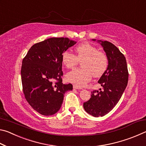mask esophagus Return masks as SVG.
<instances>
[{"instance_id":"1","label":"esophagus","mask_w":146,"mask_h":146,"mask_svg":"<svg viewBox=\"0 0 146 146\" xmlns=\"http://www.w3.org/2000/svg\"><path fill=\"white\" fill-rule=\"evenodd\" d=\"M73 88L74 89H76V90H82V88H80V87H78V86H76V85H73Z\"/></svg>"}]
</instances>
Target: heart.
<instances>
[{
	"label": "heart",
	"mask_w": 146,
	"mask_h": 146,
	"mask_svg": "<svg viewBox=\"0 0 146 146\" xmlns=\"http://www.w3.org/2000/svg\"><path fill=\"white\" fill-rule=\"evenodd\" d=\"M75 55L66 51L62 54V62L68 69L73 68L81 62L82 68L74 69L66 75L67 80L78 86H84L95 77L102 76L108 66L106 54L88 42L79 44L75 48Z\"/></svg>",
	"instance_id": "1"
}]
</instances>
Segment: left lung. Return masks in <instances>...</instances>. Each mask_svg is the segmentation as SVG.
I'll return each mask as SVG.
<instances>
[{
  "label": "left lung",
  "instance_id": "left-lung-1",
  "mask_svg": "<svg viewBox=\"0 0 146 146\" xmlns=\"http://www.w3.org/2000/svg\"><path fill=\"white\" fill-rule=\"evenodd\" d=\"M98 41L108 58L107 70L98 82L103 90L91 91L90 99L83 104L86 111L95 117H103L113 110L126 88L129 76L126 60L119 49L108 41Z\"/></svg>",
  "mask_w": 146,
  "mask_h": 146
}]
</instances>
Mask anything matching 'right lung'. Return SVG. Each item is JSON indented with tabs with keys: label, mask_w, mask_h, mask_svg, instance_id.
<instances>
[{
	"label": "right lung",
	"mask_w": 146,
	"mask_h": 146,
	"mask_svg": "<svg viewBox=\"0 0 146 146\" xmlns=\"http://www.w3.org/2000/svg\"><path fill=\"white\" fill-rule=\"evenodd\" d=\"M76 44L68 38H50L35 44L23 60L21 80L26 100L34 110L49 116L60 110L71 84H64L62 54Z\"/></svg>",
	"instance_id": "right-lung-1"
}]
</instances>
